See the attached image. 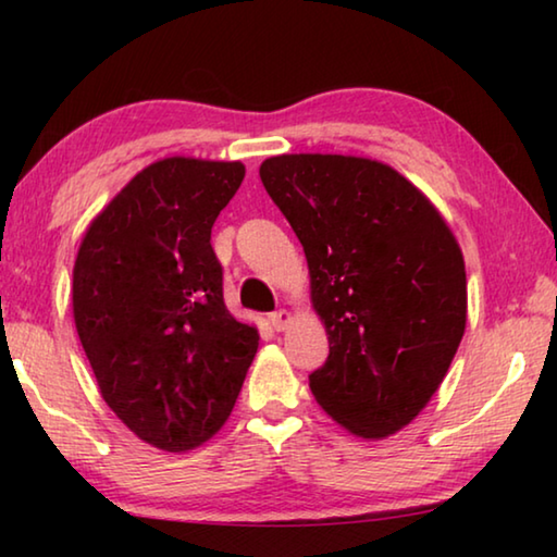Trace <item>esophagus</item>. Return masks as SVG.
Masks as SVG:
<instances>
[{"label":"esophagus","mask_w":557,"mask_h":557,"mask_svg":"<svg viewBox=\"0 0 557 557\" xmlns=\"http://www.w3.org/2000/svg\"><path fill=\"white\" fill-rule=\"evenodd\" d=\"M289 322H292V314L287 312V309H277V312L270 314V324H272V329H275V332H285Z\"/></svg>","instance_id":"1"}]
</instances>
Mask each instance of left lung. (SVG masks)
Instances as JSON below:
<instances>
[{
	"instance_id": "1",
	"label": "left lung",
	"mask_w": 557,
	"mask_h": 557,
	"mask_svg": "<svg viewBox=\"0 0 557 557\" xmlns=\"http://www.w3.org/2000/svg\"><path fill=\"white\" fill-rule=\"evenodd\" d=\"M260 178L305 248L329 334L309 388L354 435H393L435 395L465 336L455 235L408 178L373 159L282 154Z\"/></svg>"
}]
</instances>
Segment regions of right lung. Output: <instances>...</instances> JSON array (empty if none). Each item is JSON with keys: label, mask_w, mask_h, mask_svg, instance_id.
I'll return each instance as SVG.
<instances>
[{"label": "right lung", "mask_w": 557, "mask_h": 557, "mask_svg": "<svg viewBox=\"0 0 557 557\" xmlns=\"http://www.w3.org/2000/svg\"><path fill=\"white\" fill-rule=\"evenodd\" d=\"M243 176L240 162L149 164L90 223L75 258V329L102 398L159 449L209 440L258 351V329L225 309L211 248Z\"/></svg>", "instance_id": "right-lung-1"}]
</instances>
